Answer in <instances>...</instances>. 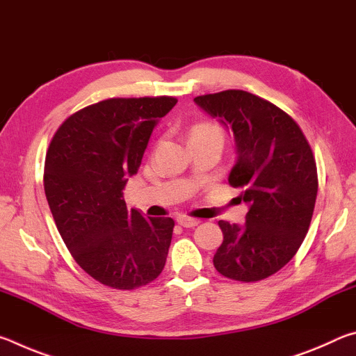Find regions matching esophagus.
I'll use <instances>...</instances> for the list:
<instances>
[{"label": "esophagus", "instance_id": "esophagus-1", "mask_svg": "<svg viewBox=\"0 0 356 356\" xmlns=\"http://www.w3.org/2000/svg\"><path fill=\"white\" fill-rule=\"evenodd\" d=\"M177 222L180 226H184V227H195V226H197L200 225V220H196V218H190V216H179L177 218Z\"/></svg>", "mask_w": 356, "mask_h": 356}]
</instances>
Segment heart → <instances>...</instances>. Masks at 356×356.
<instances>
[{
    "label": "heart",
    "mask_w": 356,
    "mask_h": 356,
    "mask_svg": "<svg viewBox=\"0 0 356 356\" xmlns=\"http://www.w3.org/2000/svg\"><path fill=\"white\" fill-rule=\"evenodd\" d=\"M190 140H215L222 144L225 134L220 125L212 122H200L195 124L190 130Z\"/></svg>",
    "instance_id": "1"
}]
</instances>
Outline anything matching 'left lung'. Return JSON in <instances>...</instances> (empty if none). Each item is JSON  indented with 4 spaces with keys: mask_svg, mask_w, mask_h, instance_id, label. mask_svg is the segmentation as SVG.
Masks as SVG:
<instances>
[{
    "mask_svg": "<svg viewBox=\"0 0 356 356\" xmlns=\"http://www.w3.org/2000/svg\"><path fill=\"white\" fill-rule=\"evenodd\" d=\"M195 104L232 130L237 160L227 180L248 204L245 225L218 221L215 268L236 281L268 278L295 256L311 225L318 182L309 143L289 114L254 94L229 89Z\"/></svg>",
    "mask_w": 356,
    "mask_h": 356,
    "instance_id": "1",
    "label": "left lung"
}]
</instances>
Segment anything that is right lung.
Here are the masks:
<instances>
[{"instance_id": "add662e5", "label": "right lung", "mask_w": 356, "mask_h": 356, "mask_svg": "<svg viewBox=\"0 0 356 356\" xmlns=\"http://www.w3.org/2000/svg\"><path fill=\"white\" fill-rule=\"evenodd\" d=\"M176 97L108 99L72 114L45 156L44 188L76 264L108 287L131 291L165 267L172 218L129 213L124 186L141 165L152 130Z\"/></svg>"}]
</instances>
